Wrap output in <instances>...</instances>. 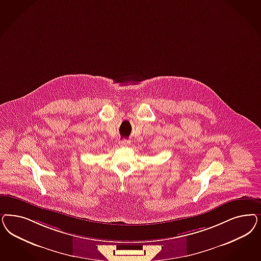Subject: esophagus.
Instances as JSON below:
<instances>
[{
	"label": "esophagus",
	"instance_id": "1",
	"mask_svg": "<svg viewBox=\"0 0 261 261\" xmlns=\"http://www.w3.org/2000/svg\"><path fill=\"white\" fill-rule=\"evenodd\" d=\"M119 144H120L121 147H127V146L130 145V141H128V140H122V141L119 142Z\"/></svg>",
	"mask_w": 261,
	"mask_h": 261
}]
</instances>
